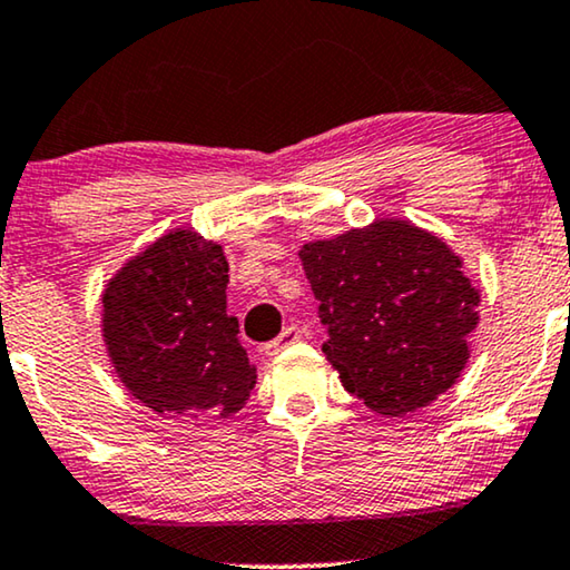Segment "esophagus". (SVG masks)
<instances>
[{"label":"esophagus","mask_w":570,"mask_h":570,"mask_svg":"<svg viewBox=\"0 0 570 570\" xmlns=\"http://www.w3.org/2000/svg\"><path fill=\"white\" fill-rule=\"evenodd\" d=\"M303 337V332H301V326H295V324H291V326H285L283 330V334H279L277 340H272L267 347H264V355H269V357H275V355H279L283 353L285 347H291V345H295V342H298Z\"/></svg>","instance_id":"1"}]
</instances>
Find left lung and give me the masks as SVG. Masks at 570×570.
<instances>
[{"label": "left lung", "instance_id": "left-lung-1", "mask_svg": "<svg viewBox=\"0 0 570 570\" xmlns=\"http://www.w3.org/2000/svg\"><path fill=\"white\" fill-rule=\"evenodd\" d=\"M298 256L330 330L326 361L365 407L400 417L454 386L480 291L435 233L381 217L308 240Z\"/></svg>", "mask_w": 570, "mask_h": 570}]
</instances>
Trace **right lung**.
Masks as SVG:
<instances>
[{
    "label": "right lung",
    "mask_w": 570,
    "mask_h": 570,
    "mask_svg": "<svg viewBox=\"0 0 570 570\" xmlns=\"http://www.w3.org/2000/svg\"><path fill=\"white\" fill-rule=\"evenodd\" d=\"M223 246L191 228L163 233L116 269L104 291V342L127 392L158 415L228 417L244 407L256 365L228 316Z\"/></svg>",
    "instance_id": "right-lung-1"
}]
</instances>
